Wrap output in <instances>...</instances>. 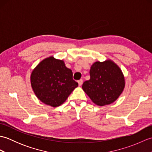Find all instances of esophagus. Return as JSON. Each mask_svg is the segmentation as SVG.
I'll return each mask as SVG.
<instances>
[{
	"label": "esophagus",
	"mask_w": 152,
	"mask_h": 152,
	"mask_svg": "<svg viewBox=\"0 0 152 152\" xmlns=\"http://www.w3.org/2000/svg\"><path fill=\"white\" fill-rule=\"evenodd\" d=\"M78 85H79L80 86H81L82 85V83H83V80H78Z\"/></svg>",
	"instance_id": "34e87169"
}]
</instances>
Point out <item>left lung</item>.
Segmentation results:
<instances>
[{"mask_svg":"<svg viewBox=\"0 0 152 152\" xmlns=\"http://www.w3.org/2000/svg\"><path fill=\"white\" fill-rule=\"evenodd\" d=\"M90 79L82 89L95 104L102 106L117 100L125 88L124 74L117 64L108 59L93 63L89 71Z\"/></svg>","mask_w":152,"mask_h":152,"instance_id":"8db88e82","label":"left lung"}]
</instances>
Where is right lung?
<instances>
[{
    "label": "right lung",
    "instance_id": "add662e5",
    "mask_svg": "<svg viewBox=\"0 0 152 152\" xmlns=\"http://www.w3.org/2000/svg\"><path fill=\"white\" fill-rule=\"evenodd\" d=\"M31 83L37 97L44 104L57 107L65 102L78 83L63 60L53 56L42 60L31 75Z\"/></svg>",
    "mask_w": 152,
    "mask_h": 152
}]
</instances>
